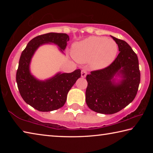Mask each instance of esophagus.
Listing matches in <instances>:
<instances>
[{
	"instance_id": "obj_1",
	"label": "esophagus",
	"mask_w": 153,
	"mask_h": 153,
	"mask_svg": "<svg viewBox=\"0 0 153 153\" xmlns=\"http://www.w3.org/2000/svg\"><path fill=\"white\" fill-rule=\"evenodd\" d=\"M87 75V71L86 69H82L81 71V76L82 77H86Z\"/></svg>"
}]
</instances>
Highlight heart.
<instances>
[{
	"instance_id": "1",
	"label": "heart",
	"mask_w": 153,
	"mask_h": 153,
	"mask_svg": "<svg viewBox=\"0 0 153 153\" xmlns=\"http://www.w3.org/2000/svg\"><path fill=\"white\" fill-rule=\"evenodd\" d=\"M118 47L115 41L105 37L90 36L74 44L72 55L79 63L90 61L93 69H103L112 63L117 55Z\"/></svg>"
}]
</instances>
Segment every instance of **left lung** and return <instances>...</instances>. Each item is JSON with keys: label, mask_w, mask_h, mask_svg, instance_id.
<instances>
[{"label": "left lung", "mask_w": 153, "mask_h": 153, "mask_svg": "<svg viewBox=\"0 0 153 153\" xmlns=\"http://www.w3.org/2000/svg\"><path fill=\"white\" fill-rule=\"evenodd\" d=\"M111 37L118 45L117 58L110 65L86 76V104L91 110L102 114L117 113L132 102L140 82L136 54L126 41ZM117 76L122 79L116 82L114 77Z\"/></svg>", "instance_id": "1"}]
</instances>
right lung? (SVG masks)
<instances>
[{
  "instance_id": "obj_1",
  "label": "right lung",
  "mask_w": 153,
  "mask_h": 153,
  "mask_svg": "<svg viewBox=\"0 0 153 153\" xmlns=\"http://www.w3.org/2000/svg\"><path fill=\"white\" fill-rule=\"evenodd\" d=\"M69 40V37L66 33H45L31 40L22 53L16 74L17 87L24 101L36 110L48 112L63 107L67 93L81 76V70L76 69L69 74L58 73L51 78L42 81L31 74V59L41 45L55 44L63 52Z\"/></svg>"
}]
</instances>
